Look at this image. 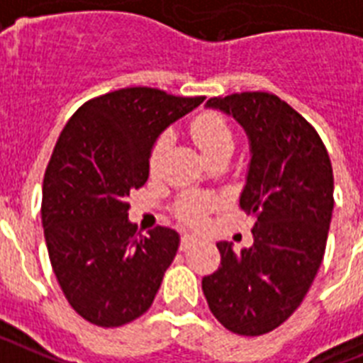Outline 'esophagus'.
<instances>
[{
	"label": "esophagus",
	"mask_w": 363,
	"mask_h": 363,
	"mask_svg": "<svg viewBox=\"0 0 363 363\" xmlns=\"http://www.w3.org/2000/svg\"><path fill=\"white\" fill-rule=\"evenodd\" d=\"M197 242V238L191 234H182L181 238V250H188V248L191 247V245H195Z\"/></svg>",
	"instance_id": "34e87169"
}]
</instances>
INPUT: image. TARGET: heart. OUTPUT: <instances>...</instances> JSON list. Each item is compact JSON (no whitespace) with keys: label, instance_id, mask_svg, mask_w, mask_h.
I'll return each mask as SVG.
<instances>
[{"label":"heart","instance_id":"heart-1","mask_svg":"<svg viewBox=\"0 0 363 363\" xmlns=\"http://www.w3.org/2000/svg\"><path fill=\"white\" fill-rule=\"evenodd\" d=\"M191 138L195 144L203 151L204 159L210 155H216L219 151H226L234 147V133L230 129L228 122L217 113H201L190 125ZM169 144H172V137L169 135H160L157 138V143L153 144L150 153V169L157 172L162 162L166 151H168ZM216 206V201L208 195L190 194L184 195L177 203V216L181 217L184 223L190 225H197L206 216L208 210H212Z\"/></svg>","mask_w":363,"mask_h":363}]
</instances>
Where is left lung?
Returning <instances> with one entry per match:
<instances>
[{"label":"left lung","instance_id":"8db88e82","mask_svg":"<svg viewBox=\"0 0 363 363\" xmlns=\"http://www.w3.org/2000/svg\"><path fill=\"white\" fill-rule=\"evenodd\" d=\"M206 109L232 116L247 133L239 206L256 225L254 245L239 254L217 242L220 267L203 277V292L226 329L261 336L292 316L316 277L334 208L333 166L316 129L276 94L216 96Z\"/></svg>","mask_w":363,"mask_h":363}]
</instances>
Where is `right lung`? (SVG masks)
Returning <instances> with one entry per match:
<instances>
[{
	"label": "right lung",
	"instance_id": "1",
	"mask_svg": "<svg viewBox=\"0 0 363 363\" xmlns=\"http://www.w3.org/2000/svg\"><path fill=\"white\" fill-rule=\"evenodd\" d=\"M203 102L128 87L84 104L60 133L43 177V232L65 298L94 325L137 320L159 292L181 238L166 226L138 234L125 201L146 184L160 133Z\"/></svg>",
	"mask_w": 363,
	"mask_h": 363
}]
</instances>
